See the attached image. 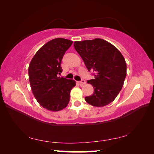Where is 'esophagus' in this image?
I'll return each mask as SVG.
<instances>
[{
    "label": "esophagus",
    "instance_id": "34e87169",
    "mask_svg": "<svg viewBox=\"0 0 154 154\" xmlns=\"http://www.w3.org/2000/svg\"><path fill=\"white\" fill-rule=\"evenodd\" d=\"M79 84H80L81 85H84V84H85V81L82 79V81H80V82H79Z\"/></svg>",
    "mask_w": 154,
    "mask_h": 154
}]
</instances>
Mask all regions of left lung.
<instances>
[{
    "label": "left lung",
    "instance_id": "8db88e82",
    "mask_svg": "<svg viewBox=\"0 0 154 154\" xmlns=\"http://www.w3.org/2000/svg\"><path fill=\"white\" fill-rule=\"evenodd\" d=\"M74 48L88 71L94 72V79L88 81L94 90L85 101L97 107L113 102L126 76V63L120 51L101 38L75 41Z\"/></svg>",
    "mask_w": 154,
    "mask_h": 154
}]
</instances>
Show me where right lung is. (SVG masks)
<instances>
[{"mask_svg": "<svg viewBox=\"0 0 154 154\" xmlns=\"http://www.w3.org/2000/svg\"><path fill=\"white\" fill-rule=\"evenodd\" d=\"M72 41L57 38L38 49L31 60L28 75L32 92L43 108L51 111L62 110L70 100V92L76 83L72 79L58 77L65 52Z\"/></svg>", "mask_w": 154, "mask_h": 154, "instance_id": "1", "label": "right lung"}]
</instances>
